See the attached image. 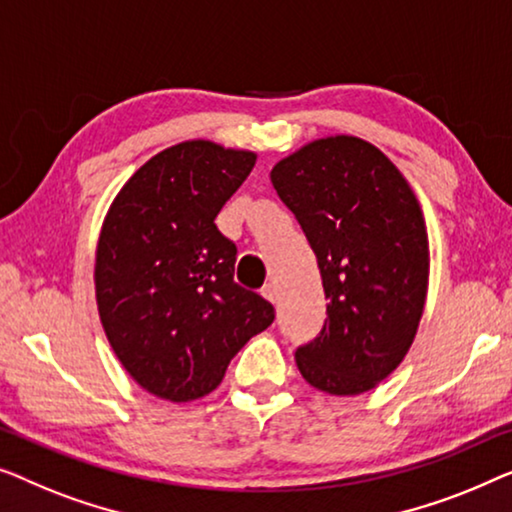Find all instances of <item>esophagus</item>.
<instances>
[{
    "mask_svg": "<svg viewBox=\"0 0 512 512\" xmlns=\"http://www.w3.org/2000/svg\"><path fill=\"white\" fill-rule=\"evenodd\" d=\"M262 297H264L266 301H271V304H276V299H278L276 287H273L271 283H269V285H264V287H262Z\"/></svg>",
    "mask_w": 512,
    "mask_h": 512,
    "instance_id": "esophagus-1",
    "label": "esophagus"
}]
</instances>
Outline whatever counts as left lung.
Wrapping results in <instances>:
<instances>
[{"label":"left lung","instance_id":"obj_1","mask_svg":"<svg viewBox=\"0 0 512 512\" xmlns=\"http://www.w3.org/2000/svg\"><path fill=\"white\" fill-rule=\"evenodd\" d=\"M278 197L311 243L327 320L294 357L308 383L345 397L401 364L420 325L429 243L413 190L357 136L308 143L271 171Z\"/></svg>","mask_w":512,"mask_h":512}]
</instances>
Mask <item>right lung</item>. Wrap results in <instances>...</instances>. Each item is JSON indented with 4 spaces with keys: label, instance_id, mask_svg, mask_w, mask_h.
Wrapping results in <instances>:
<instances>
[{
    "label": "right lung",
    "instance_id": "right-lung-1",
    "mask_svg": "<svg viewBox=\"0 0 512 512\" xmlns=\"http://www.w3.org/2000/svg\"><path fill=\"white\" fill-rule=\"evenodd\" d=\"M255 155L211 141L162 150L129 178L97 246L99 318L120 364L160 399L213 392L232 357L276 318L234 280L236 246L215 227Z\"/></svg>",
    "mask_w": 512,
    "mask_h": 512
}]
</instances>
